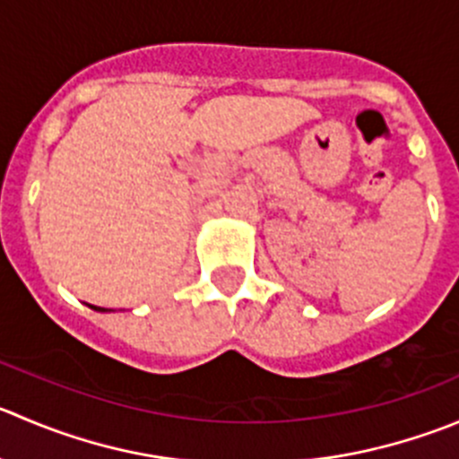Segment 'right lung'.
Masks as SVG:
<instances>
[{"label": "right lung", "instance_id": "add662e5", "mask_svg": "<svg viewBox=\"0 0 459 459\" xmlns=\"http://www.w3.org/2000/svg\"><path fill=\"white\" fill-rule=\"evenodd\" d=\"M93 309H98V311H105V309H102V307H93Z\"/></svg>", "mask_w": 459, "mask_h": 459}]
</instances>
